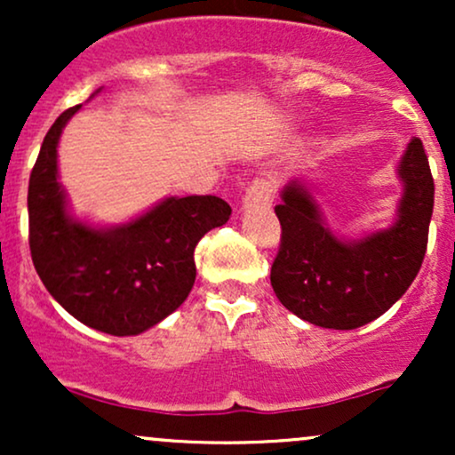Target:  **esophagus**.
<instances>
[{"label": "esophagus", "mask_w": 455, "mask_h": 455, "mask_svg": "<svg viewBox=\"0 0 455 455\" xmlns=\"http://www.w3.org/2000/svg\"><path fill=\"white\" fill-rule=\"evenodd\" d=\"M274 198V184L269 180H254L243 195V210L254 205H269Z\"/></svg>", "instance_id": "obj_1"}]
</instances>
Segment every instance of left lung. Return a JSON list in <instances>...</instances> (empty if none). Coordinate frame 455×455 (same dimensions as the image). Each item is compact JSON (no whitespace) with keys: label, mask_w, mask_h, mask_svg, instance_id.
<instances>
[{"label":"left lung","mask_w":455,"mask_h":455,"mask_svg":"<svg viewBox=\"0 0 455 455\" xmlns=\"http://www.w3.org/2000/svg\"><path fill=\"white\" fill-rule=\"evenodd\" d=\"M395 171L402 196L394 222L357 239L331 231L306 181L282 188L271 286L286 310L318 327L357 329L406 293L426 257L435 207V180L419 139H411Z\"/></svg>","instance_id":"1"}]
</instances>
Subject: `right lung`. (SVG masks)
<instances>
[{"mask_svg":"<svg viewBox=\"0 0 455 455\" xmlns=\"http://www.w3.org/2000/svg\"><path fill=\"white\" fill-rule=\"evenodd\" d=\"M78 108L81 104L55 119L31 171V260L46 291L83 325L111 336H139L184 304L196 278V243L227 224L231 207L212 195L166 196L115 227L78 220L57 173V145Z\"/></svg>","mask_w":455,"mask_h":455,"instance_id":"1","label":"right lung"}]
</instances>
